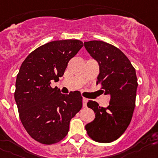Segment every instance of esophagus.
<instances>
[{"instance_id": "obj_1", "label": "esophagus", "mask_w": 158, "mask_h": 158, "mask_svg": "<svg viewBox=\"0 0 158 158\" xmlns=\"http://www.w3.org/2000/svg\"><path fill=\"white\" fill-rule=\"evenodd\" d=\"M82 101H83V106L84 107H86L87 102H88V99H86V98H83Z\"/></svg>"}]
</instances>
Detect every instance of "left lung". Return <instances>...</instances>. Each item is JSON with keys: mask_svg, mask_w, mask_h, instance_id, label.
<instances>
[{"mask_svg": "<svg viewBox=\"0 0 158 158\" xmlns=\"http://www.w3.org/2000/svg\"><path fill=\"white\" fill-rule=\"evenodd\" d=\"M84 44L99 63L96 85H101L105 95H110L106 108L99 106L95 101L87 103L94 110L95 118L85 125V129L95 141L111 143L122 135L131 122L138 87L135 69L127 56L112 44L102 40H90Z\"/></svg>", "mask_w": 158, "mask_h": 158, "instance_id": "1", "label": "left lung"}]
</instances>
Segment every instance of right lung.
<instances>
[{"mask_svg":"<svg viewBox=\"0 0 158 158\" xmlns=\"http://www.w3.org/2000/svg\"><path fill=\"white\" fill-rule=\"evenodd\" d=\"M83 45L79 40H62L40 46L26 58L17 74L15 99L20 120L29 135L42 144L65 138L69 121L81 109L80 92L64 95L51 83L59 80Z\"/></svg>","mask_w":158,"mask_h":158,"instance_id":"right-lung-1","label":"right lung"}]
</instances>
